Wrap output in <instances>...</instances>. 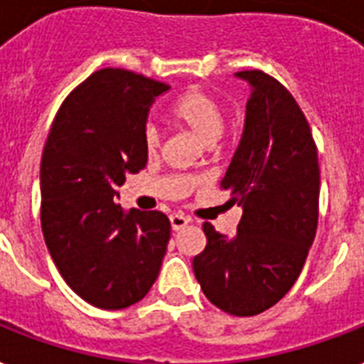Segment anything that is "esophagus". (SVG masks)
<instances>
[{"label": "esophagus", "mask_w": 364, "mask_h": 364, "mask_svg": "<svg viewBox=\"0 0 364 364\" xmlns=\"http://www.w3.org/2000/svg\"><path fill=\"white\" fill-rule=\"evenodd\" d=\"M190 222H191L190 218H188V216H184V214H180V213L171 214V226H173L174 232H178V230H182L184 226H188Z\"/></svg>", "instance_id": "obj_1"}]
</instances>
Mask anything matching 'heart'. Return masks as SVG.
<instances>
[{
  "instance_id": "obj_1",
  "label": "heart",
  "mask_w": 364,
  "mask_h": 364,
  "mask_svg": "<svg viewBox=\"0 0 364 364\" xmlns=\"http://www.w3.org/2000/svg\"><path fill=\"white\" fill-rule=\"evenodd\" d=\"M168 115L176 123L188 127L201 142L213 144L224 131L226 115L222 104L205 91L190 89L176 97L168 106ZM161 146V132L154 125L144 129V148L154 156Z\"/></svg>"
}]
</instances>
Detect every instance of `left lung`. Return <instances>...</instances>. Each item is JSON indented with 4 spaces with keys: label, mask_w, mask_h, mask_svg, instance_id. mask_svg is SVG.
Instances as JSON below:
<instances>
[{
    "label": "left lung",
    "mask_w": 364,
    "mask_h": 364,
    "mask_svg": "<svg viewBox=\"0 0 364 364\" xmlns=\"http://www.w3.org/2000/svg\"><path fill=\"white\" fill-rule=\"evenodd\" d=\"M249 81L245 129L220 186L243 216L235 237L203 224L207 247L193 273L210 302L237 317L266 311L292 289L319 218V161L306 115L294 97L262 70Z\"/></svg>",
    "instance_id": "obj_1"
}]
</instances>
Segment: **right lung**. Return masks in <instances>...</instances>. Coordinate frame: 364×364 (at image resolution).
Returning a JSON list of instances; mask_svg holds the SVG:
<instances>
[{"mask_svg":"<svg viewBox=\"0 0 364 364\" xmlns=\"http://www.w3.org/2000/svg\"><path fill=\"white\" fill-rule=\"evenodd\" d=\"M171 87L104 68L70 92L41 157V230L50 258L75 294L100 309L140 302L161 269L171 222L159 210L115 203L127 174L148 163L150 106Z\"/></svg>","mask_w":364,"mask_h":364,"instance_id":"obj_1","label":"right lung"}]
</instances>
